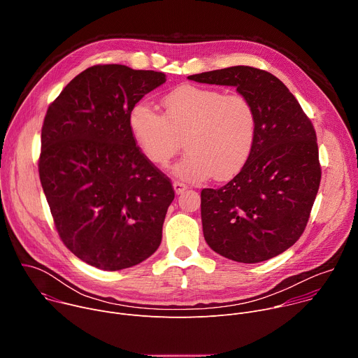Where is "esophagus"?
Returning a JSON list of instances; mask_svg holds the SVG:
<instances>
[{"label":"esophagus","instance_id":"34e87169","mask_svg":"<svg viewBox=\"0 0 358 358\" xmlns=\"http://www.w3.org/2000/svg\"><path fill=\"white\" fill-rule=\"evenodd\" d=\"M173 187H174L176 194H182V192L187 189V185H185L184 182H180V181H174V182H173Z\"/></svg>","mask_w":358,"mask_h":358}]
</instances>
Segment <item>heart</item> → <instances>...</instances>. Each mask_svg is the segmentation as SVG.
I'll return each mask as SVG.
<instances>
[{"instance_id": "1", "label": "heart", "mask_w": 358, "mask_h": 358, "mask_svg": "<svg viewBox=\"0 0 358 358\" xmlns=\"http://www.w3.org/2000/svg\"><path fill=\"white\" fill-rule=\"evenodd\" d=\"M162 103L164 116L144 101L129 115L133 138L151 164L167 166L184 138L188 152L173 169L184 181H202L213 174L225 180L245 166L258 133V115L246 96L181 85Z\"/></svg>"}]
</instances>
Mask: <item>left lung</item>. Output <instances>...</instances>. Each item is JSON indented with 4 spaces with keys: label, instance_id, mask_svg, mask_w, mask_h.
I'll return each mask as SVG.
<instances>
[{
    "label": "left lung",
    "instance_id": "8db88e82",
    "mask_svg": "<svg viewBox=\"0 0 358 358\" xmlns=\"http://www.w3.org/2000/svg\"><path fill=\"white\" fill-rule=\"evenodd\" d=\"M188 79L235 86L258 115L257 141L242 170L225 185L201 191L203 238L235 262L275 258L303 234L319 191L313 124L283 82L266 71L231 66Z\"/></svg>",
    "mask_w": 358,
    "mask_h": 358
}]
</instances>
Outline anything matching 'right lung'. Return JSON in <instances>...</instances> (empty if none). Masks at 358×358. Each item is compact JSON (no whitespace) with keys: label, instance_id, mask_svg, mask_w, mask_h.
<instances>
[{"label":"right lung","instance_id":"obj_1","mask_svg":"<svg viewBox=\"0 0 358 358\" xmlns=\"http://www.w3.org/2000/svg\"><path fill=\"white\" fill-rule=\"evenodd\" d=\"M166 82L163 72L96 65L49 105L39 178L65 246L80 261L120 271L157 250L174 188L140 151L131 108Z\"/></svg>","mask_w":358,"mask_h":358}]
</instances>
